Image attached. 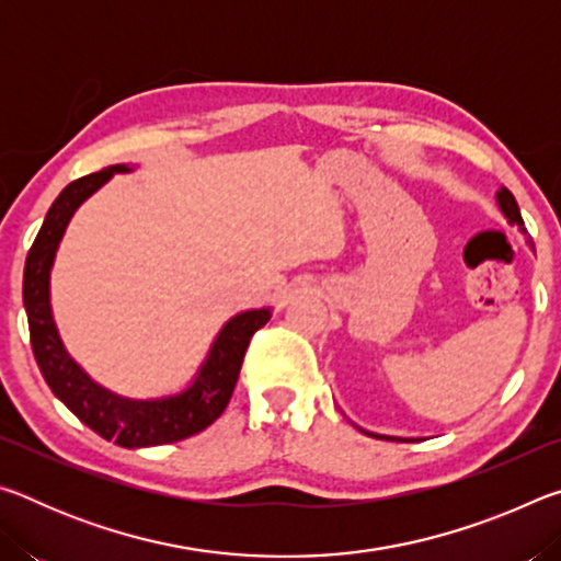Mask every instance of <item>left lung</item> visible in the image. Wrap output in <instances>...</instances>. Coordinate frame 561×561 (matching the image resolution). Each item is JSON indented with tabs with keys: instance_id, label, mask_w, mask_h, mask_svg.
Returning a JSON list of instances; mask_svg holds the SVG:
<instances>
[{
	"instance_id": "1",
	"label": "left lung",
	"mask_w": 561,
	"mask_h": 561,
	"mask_svg": "<svg viewBox=\"0 0 561 561\" xmlns=\"http://www.w3.org/2000/svg\"><path fill=\"white\" fill-rule=\"evenodd\" d=\"M497 205H500L502 215L507 217V222H512V225H519V227H522V215H519L517 201H515V195H512L507 187H500V193H497ZM522 232H525V230H522ZM368 435H374V433H368ZM376 438H381V440H403V438H388V435H376ZM405 440H408V438H405Z\"/></svg>"
}]
</instances>
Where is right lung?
Instances as JSON below:
<instances>
[{
	"label": "right lung",
	"instance_id": "right-lung-1",
	"mask_svg": "<svg viewBox=\"0 0 561 561\" xmlns=\"http://www.w3.org/2000/svg\"><path fill=\"white\" fill-rule=\"evenodd\" d=\"M128 165H108L99 173L73 180L61 190V195L56 197L44 217L30 254H26L22 294L26 319H30L34 358L54 396L101 438L113 440L121 448H150V445L185 440L190 435L205 431L222 415L232 398L250 339L254 331L267 324L272 311L250 309L227 321L210 346V354L203 360L195 381L183 393L138 401V398L113 393L93 381L66 354L61 344L51 314L49 277L66 225L79 210V205L89 201L103 183H108L113 173H128Z\"/></svg>",
	"mask_w": 561,
	"mask_h": 561
}]
</instances>
